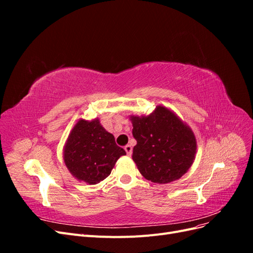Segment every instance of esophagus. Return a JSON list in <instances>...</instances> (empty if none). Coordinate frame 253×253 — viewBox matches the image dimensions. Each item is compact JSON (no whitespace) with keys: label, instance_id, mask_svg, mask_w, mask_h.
Masks as SVG:
<instances>
[{"label":"esophagus","instance_id":"1","mask_svg":"<svg viewBox=\"0 0 253 253\" xmlns=\"http://www.w3.org/2000/svg\"><path fill=\"white\" fill-rule=\"evenodd\" d=\"M125 150H126V154H127V155H131V154H132L133 148H132L131 145H129V144H126V147H125Z\"/></svg>","mask_w":253,"mask_h":253}]
</instances>
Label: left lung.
<instances>
[{
  "label": "left lung",
  "instance_id": "1",
  "mask_svg": "<svg viewBox=\"0 0 253 253\" xmlns=\"http://www.w3.org/2000/svg\"><path fill=\"white\" fill-rule=\"evenodd\" d=\"M137 144L133 160L145 179L168 183L186 174L195 159V135L172 110L157 105L149 115L129 116Z\"/></svg>",
  "mask_w": 253,
  "mask_h": 253
}]
</instances>
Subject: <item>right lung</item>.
<instances>
[{"label":"right lung","instance_id":"1","mask_svg":"<svg viewBox=\"0 0 253 253\" xmlns=\"http://www.w3.org/2000/svg\"><path fill=\"white\" fill-rule=\"evenodd\" d=\"M126 154L99 118L79 119L63 148L67 170L76 179L88 185H96L108 177L119 157Z\"/></svg>","mask_w":253,"mask_h":253}]
</instances>
